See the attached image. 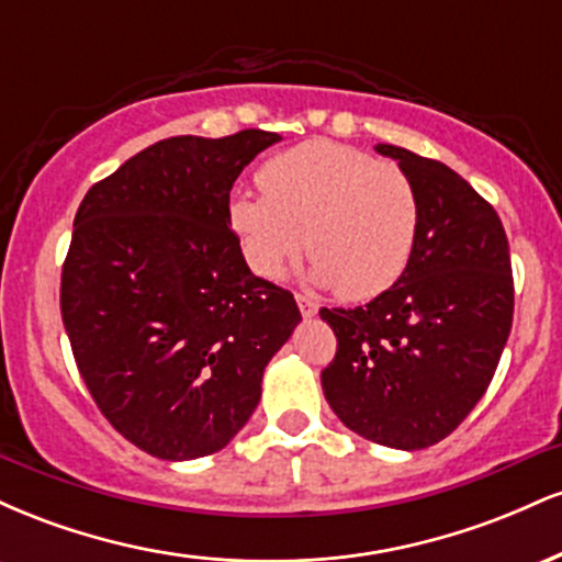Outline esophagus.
<instances>
[{"mask_svg":"<svg viewBox=\"0 0 562 562\" xmlns=\"http://www.w3.org/2000/svg\"><path fill=\"white\" fill-rule=\"evenodd\" d=\"M295 301H299V308H301L303 317L306 319L317 317V303H314L312 299H306V295H295Z\"/></svg>","mask_w":562,"mask_h":562,"instance_id":"esophagus-1","label":"esophagus"}]
</instances>
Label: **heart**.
<instances>
[{
  "instance_id": "obj_1",
  "label": "heart",
  "mask_w": 562,
  "mask_h": 562,
  "mask_svg": "<svg viewBox=\"0 0 562 562\" xmlns=\"http://www.w3.org/2000/svg\"><path fill=\"white\" fill-rule=\"evenodd\" d=\"M267 198L235 195L229 224L248 267L277 280L303 245L314 285L346 301H372L396 285L420 229V200L393 164L330 139L277 153L259 171ZM307 240H302V235Z\"/></svg>"
}]
</instances>
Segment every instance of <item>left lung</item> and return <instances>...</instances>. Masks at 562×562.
Listing matches in <instances>:
<instances>
[{
    "label": "left lung",
    "mask_w": 562,
    "mask_h": 562,
    "mask_svg": "<svg viewBox=\"0 0 562 562\" xmlns=\"http://www.w3.org/2000/svg\"><path fill=\"white\" fill-rule=\"evenodd\" d=\"M375 150L415 184L420 229L396 285L319 312L338 338L322 391L348 430L415 451L447 438L492 383L513 327V267L499 216L460 173L396 145Z\"/></svg>",
    "instance_id": "left-lung-1"
}]
</instances>
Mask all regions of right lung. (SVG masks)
<instances>
[{"label": "right lung", "instance_id": "1", "mask_svg": "<svg viewBox=\"0 0 562 562\" xmlns=\"http://www.w3.org/2000/svg\"><path fill=\"white\" fill-rule=\"evenodd\" d=\"M280 139H160L76 211L63 325L102 415L158 460L227 447L301 322L293 293L250 272L229 224L232 184Z\"/></svg>", "mask_w": 562, "mask_h": 562}]
</instances>
